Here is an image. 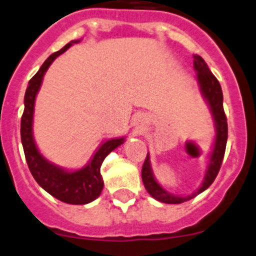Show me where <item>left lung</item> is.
I'll return each mask as SVG.
<instances>
[{
    "label": "left lung",
    "mask_w": 256,
    "mask_h": 256,
    "mask_svg": "<svg viewBox=\"0 0 256 256\" xmlns=\"http://www.w3.org/2000/svg\"><path fill=\"white\" fill-rule=\"evenodd\" d=\"M194 58V70L196 72V80H198L199 87H200V92L206 100L208 102L209 107H210L212 114H213L214 122H215V130H216V136H215L214 148L210 154V162H209L208 169L204 176V180L202 183L200 188L193 193L192 196H178L174 194L168 193L164 190L158 183H156V178L153 176V172L150 168V160H149V154L146 156V160H144L143 168H142V179H143V184L146 186V192L153 196L156 200L162 202V203L166 204H180L186 200H190L194 196L200 194L206 189H208L212 186V183L216 178L219 169L222 166V158H224L225 146H226L228 140V123H226V116H225L224 108H222V87H220L219 80L215 78V76L210 72L208 64L206 60L198 54H193Z\"/></svg>",
    "instance_id": "8db88e82"
}]
</instances>
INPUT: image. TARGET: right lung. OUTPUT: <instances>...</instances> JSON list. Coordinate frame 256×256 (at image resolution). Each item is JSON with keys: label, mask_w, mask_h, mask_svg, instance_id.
<instances>
[{"label": "right lung", "mask_w": 256, "mask_h": 256, "mask_svg": "<svg viewBox=\"0 0 256 256\" xmlns=\"http://www.w3.org/2000/svg\"><path fill=\"white\" fill-rule=\"evenodd\" d=\"M77 42L80 41L67 43L62 50L50 54L40 68L38 72L28 82V87L24 94V110L21 118V140L28 168L37 183L58 200L67 204L82 206V204L90 203L100 196L104 186L102 176H100V166L110 152L123 144L124 138L110 139L100 144V148L93 154L90 163L84 168L74 172H67L63 168L50 163L40 153L34 143V132H32L34 100L42 84L46 70H48L56 57L62 54L73 43Z\"/></svg>", "instance_id": "add662e5"}]
</instances>
